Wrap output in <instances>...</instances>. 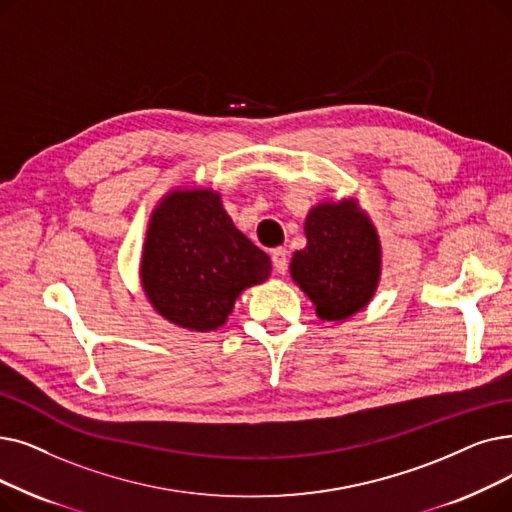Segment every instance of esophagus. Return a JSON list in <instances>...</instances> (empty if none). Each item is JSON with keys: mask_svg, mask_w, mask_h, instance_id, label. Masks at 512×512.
<instances>
[{"mask_svg": "<svg viewBox=\"0 0 512 512\" xmlns=\"http://www.w3.org/2000/svg\"><path fill=\"white\" fill-rule=\"evenodd\" d=\"M272 263H274V270L278 274H284L288 270V253H286V249H282V247L274 249L272 251Z\"/></svg>", "mask_w": 512, "mask_h": 512, "instance_id": "obj_1", "label": "esophagus"}]
</instances>
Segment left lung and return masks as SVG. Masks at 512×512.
<instances>
[{"mask_svg": "<svg viewBox=\"0 0 512 512\" xmlns=\"http://www.w3.org/2000/svg\"><path fill=\"white\" fill-rule=\"evenodd\" d=\"M305 249L291 259V278L316 305V316L343 322L379 288L383 247L358 198L320 201L305 217Z\"/></svg>", "mask_w": 512, "mask_h": 512, "instance_id": "1", "label": "left lung"}]
</instances>
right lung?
Listing matches in <instances>:
<instances>
[{"label":"right lung","instance_id":"1","mask_svg":"<svg viewBox=\"0 0 512 512\" xmlns=\"http://www.w3.org/2000/svg\"><path fill=\"white\" fill-rule=\"evenodd\" d=\"M270 272V257L234 226L217 190L175 186L152 209L140 282L167 322L190 332L217 330L244 288Z\"/></svg>","mask_w":512,"mask_h":512}]
</instances>
